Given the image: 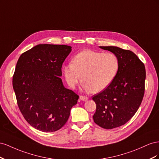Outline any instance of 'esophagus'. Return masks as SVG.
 I'll return each mask as SVG.
<instances>
[{
    "label": "esophagus",
    "instance_id": "esophagus-1",
    "mask_svg": "<svg viewBox=\"0 0 159 159\" xmlns=\"http://www.w3.org/2000/svg\"><path fill=\"white\" fill-rule=\"evenodd\" d=\"M80 99L83 101H87L89 99V98L87 97H84V96H80Z\"/></svg>",
    "mask_w": 159,
    "mask_h": 159
}]
</instances>
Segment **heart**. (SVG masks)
Returning <instances> with one entry per match:
<instances>
[{
    "label": "heart",
    "mask_w": 159,
    "mask_h": 159,
    "mask_svg": "<svg viewBox=\"0 0 159 159\" xmlns=\"http://www.w3.org/2000/svg\"><path fill=\"white\" fill-rule=\"evenodd\" d=\"M119 59L111 52L102 53L86 50L77 54L62 68L65 80L75 89L81 80L88 92L99 93L109 86L118 73Z\"/></svg>",
    "instance_id": "heart-1"
}]
</instances>
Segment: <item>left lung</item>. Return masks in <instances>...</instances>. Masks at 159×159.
Segmentation results:
<instances>
[{
    "mask_svg": "<svg viewBox=\"0 0 159 159\" xmlns=\"http://www.w3.org/2000/svg\"><path fill=\"white\" fill-rule=\"evenodd\" d=\"M99 47L115 54L119 62L114 80L93 97L97 105L94 122L103 129H112L125 125L139 109L144 93L146 71L133 52L113 46Z\"/></svg>",
    "mask_w": 159,
    "mask_h": 159,
    "instance_id": "obj_1",
    "label": "left lung"
}]
</instances>
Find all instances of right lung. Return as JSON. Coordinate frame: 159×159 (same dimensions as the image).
<instances>
[{"mask_svg": "<svg viewBox=\"0 0 159 159\" xmlns=\"http://www.w3.org/2000/svg\"><path fill=\"white\" fill-rule=\"evenodd\" d=\"M63 44H40L17 61L12 87L25 120L43 132H54L69 119L79 96L65 88L61 76L63 62L71 52Z\"/></svg>", "mask_w": 159, "mask_h": 159, "instance_id": "1", "label": "right lung"}]
</instances>
